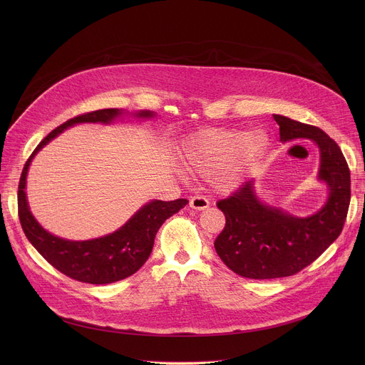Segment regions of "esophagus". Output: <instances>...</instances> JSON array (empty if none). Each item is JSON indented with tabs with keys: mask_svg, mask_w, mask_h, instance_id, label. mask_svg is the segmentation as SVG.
I'll return each instance as SVG.
<instances>
[{
	"mask_svg": "<svg viewBox=\"0 0 365 365\" xmlns=\"http://www.w3.org/2000/svg\"><path fill=\"white\" fill-rule=\"evenodd\" d=\"M190 207H193V210H197V211H202V210H206V207H210L211 202L210 199H206L205 196H193L189 202Z\"/></svg>",
	"mask_w": 365,
	"mask_h": 365,
	"instance_id": "1",
	"label": "esophagus"
}]
</instances>
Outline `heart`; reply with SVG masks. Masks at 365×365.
<instances>
[{"label": "heart", "instance_id": "heart-1", "mask_svg": "<svg viewBox=\"0 0 365 365\" xmlns=\"http://www.w3.org/2000/svg\"><path fill=\"white\" fill-rule=\"evenodd\" d=\"M266 147L267 138L263 133L207 128L185 141L182 162L189 170L210 176L220 190H231L242 182Z\"/></svg>", "mask_w": 365, "mask_h": 365}]
</instances>
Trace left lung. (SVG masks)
Here are the masks:
<instances>
[{"mask_svg": "<svg viewBox=\"0 0 365 365\" xmlns=\"http://www.w3.org/2000/svg\"><path fill=\"white\" fill-rule=\"evenodd\" d=\"M273 117L282 141L304 137L319 145V179L327 182L329 197L315 215L296 218L259 202L248 180L217 202L225 227L215 250L228 269L255 280L293 276L314 263L339 237L351 200L349 168L339 145L318 127Z\"/></svg>", "mask_w": 365, "mask_h": 365, "instance_id": "obj_1", "label": "left lung"}]
</instances>
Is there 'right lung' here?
<instances>
[{"label": "right lung", "mask_w": 365, "mask_h": 365, "mask_svg": "<svg viewBox=\"0 0 365 365\" xmlns=\"http://www.w3.org/2000/svg\"><path fill=\"white\" fill-rule=\"evenodd\" d=\"M121 114L117 108L98 110L68 120L48 133L34 148L26 162L19 183V218L27 240L41 254L48 264L65 276L89 284H108L123 280L147 262L153 250L154 238L163 222L186 206L187 199L153 200L118 231L89 241H68L44 231L31 215L26 199V176L33 155L51 138L78 123H110ZM143 111L137 117H151Z\"/></svg>", "instance_id": "obj_1"}]
</instances>
